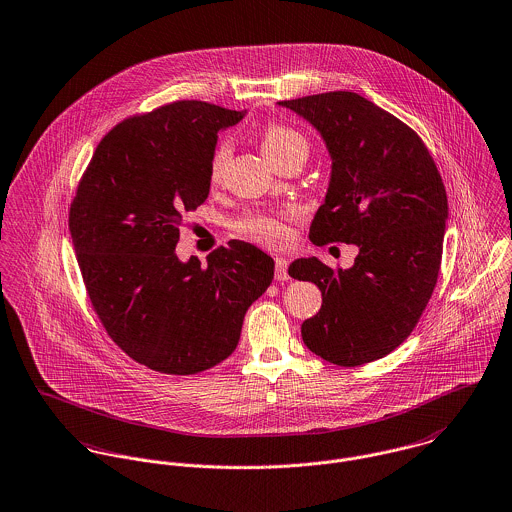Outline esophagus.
<instances>
[{"mask_svg": "<svg viewBox=\"0 0 512 512\" xmlns=\"http://www.w3.org/2000/svg\"><path fill=\"white\" fill-rule=\"evenodd\" d=\"M276 280H278V282H286V280H290V274H288V262H286V258H276Z\"/></svg>", "mask_w": 512, "mask_h": 512, "instance_id": "34e87169", "label": "esophagus"}]
</instances>
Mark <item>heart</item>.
<instances>
[{
    "label": "heart",
    "instance_id": "heart-1",
    "mask_svg": "<svg viewBox=\"0 0 512 512\" xmlns=\"http://www.w3.org/2000/svg\"><path fill=\"white\" fill-rule=\"evenodd\" d=\"M260 147L266 159L276 167L286 159L292 157H307L309 144L305 136L290 126L284 124H268L260 132ZM230 155V142L222 140L215 147L211 157V179L219 181L222 169ZM234 230L250 240L270 244V246H282L290 240V228L286 224V217L282 215H266V213H252L234 222Z\"/></svg>",
    "mask_w": 512,
    "mask_h": 512
}]
</instances>
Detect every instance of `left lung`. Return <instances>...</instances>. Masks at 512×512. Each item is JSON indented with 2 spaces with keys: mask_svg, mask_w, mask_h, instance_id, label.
<instances>
[{
  "mask_svg": "<svg viewBox=\"0 0 512 512\" xmlns=\"http://www.w3.org/2000/svg\"><path fill=\"white\" fill-rule=\"evenodd\" d=\"M309 122L331 157L313 244L359 246L355 264L331 270L299 258L288 274L323 295L301 337L317 357L359 366L392 353L414 331L438 282L447 195L418 134L357 92L278 102Z\"/></svg>",
  "mask_w": 512,
  "mask_h": 512,
  "instance_id": "8db88e82",
  "label": "left lung"
}]
</instances>
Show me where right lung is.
Here are the masks:
<instances>
[{
  "mask_svg": "<svg viewBox=\"0 0 512 512\" xmlns=\"http://www.w3.org/2000/svg\"><path fill=\"white\" fill-rule=\"evenodd\" d=\"M244 114L179 100L128 118L78 183L69 228L92 307L114 343L157 372L197 374L230 357L272 284L274 260L242 240L207 266L175 254L185 213L209 197L219 132Z\"/></svg>",
  "mask_w": 512,
  "mask_h": 512,
  "instance_id": "add662e5",
  "label": "right lung"
}]
</instances>
